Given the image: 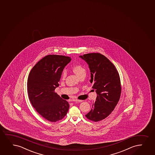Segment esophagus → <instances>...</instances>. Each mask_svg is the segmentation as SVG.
I'll use <instances>...</instances> for the list:
<instances>
[{"instance_id": "1", "label": "esophagus", "mask_w": 155, "mask_h": 155, "mask_svg": "<svg viewBox=\"0 0 155 155\" xmlns=\"http://www.w3.org/2000/svg\"><path fill=\"white\" fill-rule=\"evenodd\" d=\"M74 101H75V102H81L83 101V100H81L78 99L74 100Z\"/></svg>"}]
</instances>
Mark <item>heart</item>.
I'll return each mask as SVG.
<instances>
[{"mask_svg":"<svg viewBox=\"0 0 155 155\" xmlns=\"http://www.w3.org/2000/svg\"><path fill=\"white\" fill-rule=\"evenodd\" d=\"M73 70L74 72L75 73V74L78 77L79 76L82 74H86V69L84 68V67L82 65H80V64L75 65L73 67ZM66 74H67L66 71H64L62 73V75H61L62 78L63 79L65 78L66 76Z\"/></svg>","mask_w":155,"mask_h":155,"instance_id":"1","label":"heart"}]
</instances>
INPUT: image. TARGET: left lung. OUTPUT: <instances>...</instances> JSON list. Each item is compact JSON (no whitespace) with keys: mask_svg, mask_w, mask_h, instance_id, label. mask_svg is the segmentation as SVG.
Instances as JSON below:
<instances>
[{"mask_svg":"<svg viewBox=\"0 0 155 155\" xmlns=\"http://www.w3.org/2000/svg\"><path fill=\"white\" fill-rule=\"evenodd\" d=\"M79 58L88 64L90 82L97 94L91 110L85 116L98 122L108 117L119 102L121 93L120 76L114 65L101 54H87Z\"/></svg>","mask_w":155,"mask_h":155,"instance_id":"obj_1","label":"left lung"}]
</instances>
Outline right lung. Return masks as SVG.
I'll return each mask as SVG.
<instances>
[{
  "label": "right lung",
  "instance_id": "obj_1",
  "mask_svg": "<svg viewBox=\"0 0 155 155\" xmlns=\"http://www.w3.org/2000/svg\"><path fill=\"white\" fill-rule=\"evenodd\" d=\"M69 57L49 55L38 61L31 69L27 82L29 100L40 114L52 122L61 120L67 114L68 102L54 90L65 66L71 61Z\"/></svg>",
  "mask_w": 155,
  "mask_h": 155
}]
</instances>
